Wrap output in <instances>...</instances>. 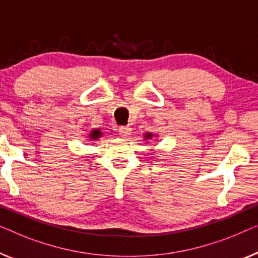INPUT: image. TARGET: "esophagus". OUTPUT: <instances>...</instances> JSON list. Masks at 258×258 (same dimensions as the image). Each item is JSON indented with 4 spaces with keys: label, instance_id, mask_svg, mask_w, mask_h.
Listing matches in <instances>:
<instances>
[{
    "label": "esophagus",
    "instance_id": "esophagus-1",
    "mask_svg": "<svg viewBox=\"0 0 258 258\" xmlns=\"http://www.w3.org/2000/svg\"><path fill=\"white\" fill-rule=\"evenodd\" d=\"M131 131H132V128H131L130 126H120V127H119V134H120L122 138H127L131 134Z\"/></svg>",
    "mask_w": 258,
    "mask_h": 258
}]
</instances>
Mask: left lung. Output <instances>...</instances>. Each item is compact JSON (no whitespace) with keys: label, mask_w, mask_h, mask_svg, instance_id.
I'll return each instance as SVG.
<instances>
[{"label":"left lung","mask_w":258,"mask_h":258,"mask_svg":"<svg viewBox=\"0 0 258 258\" xmlns=\"http://www.w3.org/2000/svg\"><path fill=\"white\" fill-rule=\"evenodd\" d=\"M144 136H145V138H144L145 140H150V139H152V138H153V133H145Z\"/></svg>","instance_id":"1"}]
</instances>
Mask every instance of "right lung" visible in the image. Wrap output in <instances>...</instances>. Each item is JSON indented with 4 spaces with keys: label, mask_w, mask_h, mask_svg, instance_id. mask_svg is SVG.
Listing matches in <instances>:
<instances>
[{
    "label": "right lung",
    "mask_w": 258,
    "mask_h": 258,
    "mask_svg": "<svg viewBox=\"0 0 258 258\" xmlns=\"http://www.w3.org/2000/svg\"><path fill=\"white\" fill-rule=\"evenodd\" d=\"M101 136H103V133H101L100 128H93V130L91 131V132L89 133V138H90V140H92V141H94V140H98Z\"/></svg>",
    "instance_id": "obj_1"
}]
</instances>
